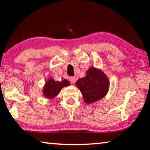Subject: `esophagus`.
Instances as JSON below:
<instances>
[{"instance_id":"1","label":"esophagus","mask_w":150,"mask_h":150,"mask_svg":"<svg viewBox=\"0 0 150 150\" xmlns=\"http://www.w3.org/2000/svg\"><path fill=\"white\" fill-rule=\"evenodd\" d=\"M69 81L71 83H74L75 82V78L74 77H69Z\"/></svg>"}]
</instances>
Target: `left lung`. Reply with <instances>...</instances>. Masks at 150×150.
<instances>
[{"mask_svg":"<svg viewBox=\"0 0 150 150\" xmlns=\"http://www.w3.org/2000/svg\"><path fill=\"white\" fill-rule=\"evenodd\" d=\"M75 85L87 104L102 99L108 93L110 87L107 76L102 70L95 67L88 68L85 77L79 79Z\"/></svg>","mask_w":150,"mask_h":150,"instance_id":"8db88e82","label":"left lung"}]
</instances>
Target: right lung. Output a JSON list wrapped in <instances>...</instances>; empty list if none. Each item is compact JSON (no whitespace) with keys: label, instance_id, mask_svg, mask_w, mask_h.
<instances>
[{"label":"right lung","instance_id":"right-lung-1","mask_svg":"<svg viewBox=\"0 0 150 150\" xmlns=\"http://www.w3.org/2000/svg\"><path fill=\"white\" fill-rule=\"evenodd\" d=\"M69 85L70 83L65 79L62 81H55L54 79L50 77L46 81L43 87V95L49 99H53L59 93L62 88Z\"/></svg>","mask_w":150,"mask_h":150}]
</instances>
